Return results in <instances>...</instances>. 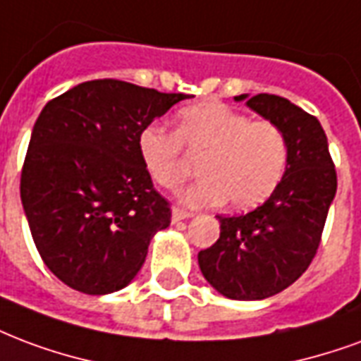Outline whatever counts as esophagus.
Masks as SVG:
<instances>
[{"mask_svg": "<svg viewBox=\"0 0 361 361\" xmlns=\"http://www.w3.org/2000/svg\"><path fill=\"white\" fill-rule=\"evenodd\" d=\"M191 216H193L191 212H185V210H181V208H172V221L188 220Z\"/></svg>", "mask_w": 361, "mask_h": 361, "instance_id": "obj_1", "label": "esophagus"}]
</instances>
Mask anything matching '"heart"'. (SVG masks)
<instances>
[{"instance_id": "b5f03b06", "label": "heart", "mask_w": 361, "mask_h": 361, "mask_svg": "<svg viewBox=\"0 0 361 361\" xmlns=\"http://www.w3.org/2000/svg\"><path fill=\"white\" fill-rule=\"evenodd\" d=\"M189 157L201 159V180L180 193L191 208L228 201L233 210L268 201L281 183L289 145L281 128L269 120H250L220 101H202L178 113V133L149 124L137 135V154L160 188H178L188 173Z\"/></svg>"}]
</instances>
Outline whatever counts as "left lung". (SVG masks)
<instances>
[{
	"mask_svg": "<svg viewBox=\"0 0 361 361\" xmlns=\"http://www.w3.org/2000/svg\"><path fill=\"white\" fill-rule=\"evenodd\" d=\"M281 128L289 160L281 183L262 207L243 216H216L220 239L199 252L202 276L233 300H262L287 289L308 269L322 239L337 173L316 116L269 93L237 95Z\"/></svg>",
	"mask_w": 361,
	"mask_h": 361,
	"instance_id": "1",
	"label": "left lung"
}]
</instances>
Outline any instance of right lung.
Wrapping results in <instances>:
<instances>
[{"label":"right lung","instance_id":"obj_1","mask_svg":"<svg viewBox=\"0 0 361 361\" xmlns=\"http://www.w3.org/2000/svg\"><path fill=\"white\" fill-rule=\"evenodd\" d=\"M185 93L120 80L71 87L42 109L20 176V201L45 266L85 295L124 289L170 202L153 189L137 135Z\"/></svg>","mask_w":361,"mask_h":361}]
</instances>
